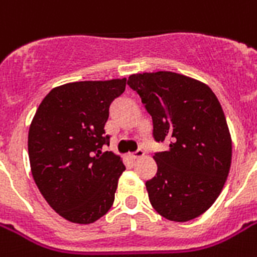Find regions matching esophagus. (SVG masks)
<instances>
[{
	"label": "esophagus",
	"instance_id": "esophagus-1",
	"mask_svg": "<svg viewBox=\"0 0 257 257\" xmlns=\"http://www.w3.org/2000/svg\"><path fill=\"white\" fill-rule=\"evenodd\" d=\"M143 156H144V151H143V149H139V151H136L135 153H131V155H129V159H131V160H137V159H140V157Z\"/></svg>",
	"mask_w": 257,
	"mask_h": 257
}]
</instances>
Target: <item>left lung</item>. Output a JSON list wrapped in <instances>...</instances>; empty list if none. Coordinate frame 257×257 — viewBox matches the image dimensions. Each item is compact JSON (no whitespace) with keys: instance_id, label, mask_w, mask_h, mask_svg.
<instances>
[{"instance_id":"1","label":"left lung","mask_w":257,"mask_h":257,"mask_svg":"<svg viewBox=\"0 0 257 257\" xmlns=\"http://www.w3.org/2000/svg\"><path fill=\"white\" fill-rule=\"evenodd\" d=\"M128 85L152 116L155 140L169 141L168 151L153 156L149 201L171 221L199 217L219 197L231 168V133L217 97L207 84L173 72L132 74Z\"/></svg>"}]
</instances>
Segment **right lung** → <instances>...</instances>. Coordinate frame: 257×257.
<instances>
[{"label": "right lung", "mask_w": 257, "mask_h": 257, "mask_svg": "<svg viewBox=\"0 0 257 257\" xmlns=\"http://www.w3.org/2000/svg\"><path fill=\"white\" fill-rule=\"evenodd\" d=\"M126 78L78 81L53 88L41 101L28 136L32 175L44 199L68 221L90 224L114 201L120 156L109 145L105 122Z\"/></svg>", "instance_id": "1"}]
</instances>
